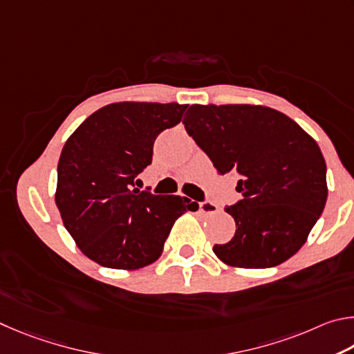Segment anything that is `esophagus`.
I'll use <instances>...</instances> for the list:
<instances>
[{"label":"esophagus","instance_id":"esophagus-1","mask_svg":"<svg viewBox=\"0 0 354 354\" xmlns=\"http://www.w3.org/2000/svg\"><path fill=\"white\" fill-rule=\"evenodd\" d=\"M199 209L203 214H216L219 212V207L209 201H203L199 203Z\"/></svg>","mask_w":354,"mask_h":354}]
</instances>
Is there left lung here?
Listing matches in <instances>:
<instances>
[{
  "label": "left lung",
  "instance_id": "left-lung-1",
  "mask_svg": "<svg viewBox=\"0 0 354 354\" xmlns=\"http://www.w3.org/2000/svg\"><path fill=\"white\" fill-rule=\"evenodd\" d=\"M183 124L221 176L241 177L243 199L225 212L236 222L213 252L245 269L275 268L305 244L324 212L325 158L311 136L281 111L261 105H191Z\"/></svg>",
  "mask_w": 354,
  "mask_h": 354
}]
</instances>
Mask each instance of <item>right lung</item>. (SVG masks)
Returning <instances> with one entry per match:
<instances>
[{"instance_id":"add662e5","label":"right lung","mask_w":354,"mask_h":354,"mask_svg":"<svg viewBox=\"0 0 354 354\" xmlns=\"http://www.w3.org/2000/svg\"><path fill=\"white\" fill-rule=\"evenodd\" d=\"M187 105L116 102L80 124L62 149L57 205L85 257L110 269L135 270L163 252L171 228L199 205L188 197L133 188L152 163L153 141L177 126Z\"/></svg>"}]
</instances>
